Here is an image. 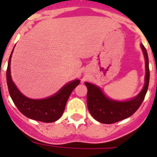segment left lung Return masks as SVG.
<instances>
[{
	"instance_id": "1",
	"label": "left lung",
	"mask_w": 157,
	"mask_h": 157,
	"mask_svg": "<svg viewBox=\"0 0 157 157\" xmlns=\"http://www.w3.org/2000/svg\"><path fill=\"white\" fill-rule=\"evenodd\" d=\"M145 59V79L144 86L139 94L134 98L125 101H119L108 98L94 84L85 82L87 92V106L91 116L98 122L103 124H112L131 117L144 101L148 89L150 71L147 53L143 44H140Z\"/></svg>"
}]
</instances>
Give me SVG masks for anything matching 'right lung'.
<instances>
[{
	"mask_svg": "<svg viewBox=\"0 0 157 157\" xmlns=\"http://www.w3.org/2000/svg\"><path fill=\"white\" fill-rule=\"evenodd\" d=\"M13 49L11 52L6 71V80L10 95L13 103L22 114L30 119L50 123L56 121L63 113L67 101L72 90L80 84V80H74L64 85L57 93L42 99H33L26 97L18 90L12 81L10 75V62Z\"/></svg>",
	"mask_w": 157,
	"mask_h": 157,
	"instance_id": "right-lung-1",
	"label": "right lung"
}]
</instances>
